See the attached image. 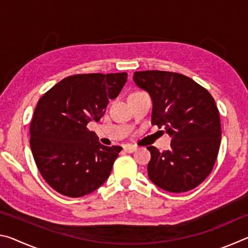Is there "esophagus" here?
I'll list each match as a JSON object with an SVG mask.
<instances>
[{
    "label": "esophagus",
    "instance_id": "34e87169",
    "mask_svg": "<svg viewBox=\"0 0 248 248\" xmlns=\"http://www.w3.org/2000/svg\"><path fill=\"white\" fill-rule=\"evenodd\" d=\"M124 150L125 151V152H128V153H132V152H134V151L137 150V148H136V146H133V145H124Z\"/></svg>",
    "mask_w": 248,
    "mask_h": 248
}]
</instances>
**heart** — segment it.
I'll list each match as a JSON object with an SVG mask.
<instances>
[{"instance_id": "heart-1", "label": "heart", "mask_w": 248, "mask_h": 248, "mask_svg": "<svg viewBox=\"0 0 248 248\" xmlns=\"http://www.w3.org/2000/svg\"><path fill=\"white\" fill-rule=\"evenodd\" d=\"M136 93H139V92H136Z\"/></svg>"}]
</instances>
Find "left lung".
Here are the masks:
<instances>
[{"label":"left lung","mask_w":248,"mask_h":248,"mask_svg":"<svg viewBox=\"0 0 248 248\" xmlns=\"http://www.w3.org/2000/svg\"><path fill=\"white\" fill-rule=\"evenodd\" d=\"M133 81L153 100L152 124L171 138L170 150L148 146V174L170 192L191 190L208 177L221 143V121L215 98L186 75L167 71H138Z\"/></svg>","instance_id":"1"}]
</instances>
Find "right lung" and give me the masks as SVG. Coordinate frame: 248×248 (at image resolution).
<instances>
[{"label":"right lung","mask_w":248,"mask_h":248,"mask_svg":"<svg viewBox=\"0 0 248 248\" xmlns=\"http://www.w3.org/2000/svg\"><path fill=\"white\" fill-rule=\"evenodd\" d=\"M128 74H75L38 100L31 121V148L39 173L59 194L78 198L99 188L123 148L106 146L87 124L99 121Z\"/></svg>","instance_id":"add662e5"}]
</instances>
